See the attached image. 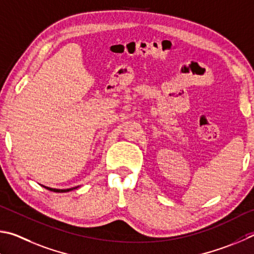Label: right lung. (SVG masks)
I'll return each instance as SVG.
<instances>
[{"instance_id":"1","label":"right lung","mask_w":254,"mask_h":254,"mask_svg":"<svg viewBox=\"0 0 254 254\" xmlns=\"http://www.w3.org/2000/svg\"><path fill=\"white\" fill-rule=\"evenodd\" d=\"M42 188H44V189H47V190H51V192H56V193H65V192H70V190H75V189H78L79 186H75V188H71V189H65V190H60V189H52V188H48V186H44V185H41Z\"/></svg>"}]
</instances>
